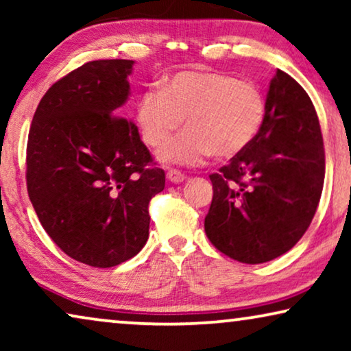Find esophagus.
I'll return each mask as SVG.
<instances>
[{
  "instance_id": "esophagus-1",
  "label": "esophagus",
  "mask_w": 351,
  "mask_h": 351,
  "mask_svg": "<svg viewBox=\"0 0 351 351\" xmlns=\"http://www.w3.org/2000/svg\"><path fill=\"white\" fill-rule=\"evenodd\" d=\"M166 177H167V180L172 182V184H182V182L185 180V176L179 171H167Z\"/></svg>"
}]
</instances>
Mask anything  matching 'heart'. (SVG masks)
<instances>
[{
  "label": "heart",
  "instance_id": "b5f03b06",
  "mask_svg": "<svg viewBox=\"0 0 351 351\" xmlns=\"http://www.w3.org/2000/svg\"><path fill=\"white\" fill-rule=\"evenodd\" d=\"M267 100L252 81L219 71H177L161 89H148L136 102V123L145 145L158 148L171 166H199L210 155L230 160L246 150L262 131Z\"/></svg>",
  "mask_w": 351,
  "mask_h": 351
}]
</instances>
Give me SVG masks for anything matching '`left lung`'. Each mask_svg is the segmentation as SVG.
<instances>
[{
    "label": "left lung",
    "instance_id": "obj_1",
    "mask_svg": "<svg viewBox=\"0 0 351 351\" xmlns=\"http://www.w3.org/2000/svg\"><path fill=\"white\" fill-rule=\"evenodd\" d=\"M319 119L308 94L278 70L262 131L241 155L210 174L204 219L209 241L243 263H263L295 246L310 227L324 184Z\"/></svg>",
    "mask_w": 351,
    "mask_h": 351
}]
</instances>
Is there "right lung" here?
<instances>
[{
    "label": "right lung",
    "instance_id": "right-lung-1",
    "mask_svg": "<svg viewBox=\"0 0 351 351\" xmlns=\"http://www.w3.org/2000/svg\"><path fill=\"white\" fill-rule=\"evenodd\" d=\"M134 60H93L43 95L27 143V190L43 228L75 261L108 268L141 252L165 171L123 118Z\"/></svg>",
    "mask_w": 351,
    "mask_h": 351
}]
</instances>
